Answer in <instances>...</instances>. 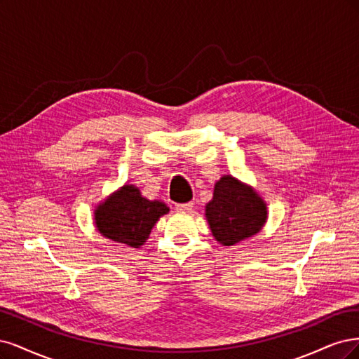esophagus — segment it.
<instances>
[{
  "instance_id": "34e87169",
  "label": "esophagus",
  "mask_w": 359,
  "mask_h": 359,
  "mask_svg": "<svg viewBox=\"0 0 359 359\" xmlns=\"http://www.w3.org/2000/svg\"><path fill=\"white\" fill-rule=\"evenodd\" d=\"M194 207V203H183V204H176V210L177 212H191Z\"/></svg>"
}]
</instances>
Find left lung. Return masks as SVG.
I'll return each mask as SVG.
<instances>
[{
	"label": "left lung",
	"mask_w": 359,
	"mask_h": 359,
	"mask_svg": "<svg viewBox=\"0 0 359 359\" xmlns=\"http://www.w3.org/2000/svg\"><path fill=\"white\" fill-rule=\"evenodd\" d=\"M205 217L213 237L224 246H233L259 233L267 221V204L252 187L222 176L205 205Z\"/></svg>",
	"instance_id": "1"
}]
</instances>
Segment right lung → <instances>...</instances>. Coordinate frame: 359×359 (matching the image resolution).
I'll return each mask as SVG.
<instances>
[{
  "label": "right lung",
  "instance_id": "add662e5",
  "mask_svg": "<svg viewBox=\"0 0 359 359\" xmlns=\"http://www.w3.org/2000/svg\"><path fill=\"white\" fill-rule=\"evenodd\" d=\"M168 210L163 201H150L142 196L140 189L134 184H123L106 201L98 204L94 212L95 226L104 237L126 246L140 248L158 219Z\"/></svg>",
  "mask_w": 359,
  "mask_h": 359
}]
</instances>
